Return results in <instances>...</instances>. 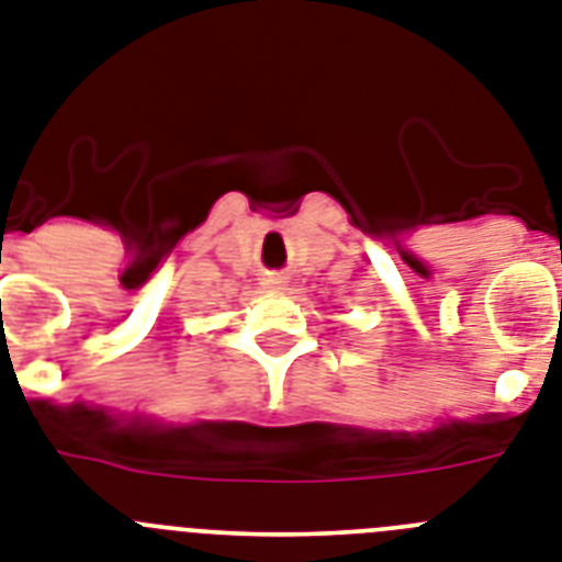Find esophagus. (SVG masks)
Segmentation results:
<instances>
[{
    "instance_id": "esophagus-1",
    "label": "esophagus",
    "mask_w": 562,
    "mask_h": 562,
    "mask_svg": "<svg viewBox=\"0 0 562 562\" xmlns=\"http://www.w3.org/2000/svg\"><path fill=\"white\" fill-rule=\"evenodd\" d=\"M261 286L267 292H278V290H284V276L281 272H267V276L261 278Z\"/></svg>"
}]
</instances>
